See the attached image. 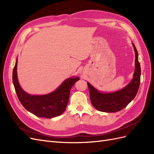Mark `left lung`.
<instances>
[{"mask_svg":"<svg viewBox=\"0 0 154 154\" xmlns=\"http://www.w3.org/2000/svg\"><path fill=\"white\" fill-rule=\"evenodd\" d=\"M135 51V71L132 80L122 89L111 93L100 92L87 82L92 105L97 110L105 112H116L123 109L136 97L141 79V67L138 61V53L132 43Z\"/></svg>","mask_w":154,"mask_h":154,"instance_id":"8db88e82","label":"left lung"}]
</instances>
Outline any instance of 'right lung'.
Here are the masks:
<instances>
[{
  "instance_id": "add662e5",
  "label": "right lung",
  "mask_w": 154,
  "mask_h": 154,
  "mask_svg": "<svg viewBox=\"0 0 154 154\" xmlns=\"http://www.w3.org/2000/svg\"><path fill=\"white\" fill-rule=\"evenodd\" d=\"M17 62L13 71V82L18 100L22 106L31 113L40 118H52L61 115L66 110L71 87L78 77L65 80L57 90L45 95H30L22 90L17 78Z\"/></svg>"
}]
</instances>
